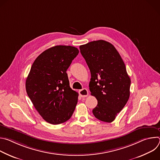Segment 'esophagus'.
Listing matches in <instances>:
<instances>
[{
  "mask_svg": "<svg viewBox=\"0 0 160 160\" xmlns=\"http://www.w3.org/2000/svg\"><path fill=\"white\" fill-rule=\"evenodd\" d=\"M79 94L82 98H85L88 96V90L86 88H83L82 90H79Z\"/></svg>",
  "mask_w": 160,
  "mask_h": 160,
  "instance_id": "obj_1",
  "label": "esophagus"
}]
</instances>
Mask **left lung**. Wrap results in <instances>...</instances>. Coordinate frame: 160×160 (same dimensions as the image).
<instances>
[{
	"instance_id": "left-lung-1",
	"label": "left lung",
	"mask_w": 160,
	"mask_h": 160,
	"mask_svg": "<svg viewBox=\"0 0 160 160\" xmlns=\"http://www.w3.org/2000/svg\"><path fill=\"white\" fill-rule=\"evenodd\" d=\"M91 74L89 89L98 100L92 112L98 120L111 123L127 104L130 79L125 63L113 45L105 40L80 46Z\"/></svg>"
}]
</instances>
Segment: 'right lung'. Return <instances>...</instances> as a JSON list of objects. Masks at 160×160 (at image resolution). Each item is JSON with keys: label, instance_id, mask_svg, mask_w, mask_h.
I'll return each mask as SVG.
<instances>
[{"label": "right lung", "instance_id": "add662e5", "mask_svg": "<svg viewBox=\"0 0 160 160\" xmlns=\"http://www.w3.org/2000/svg\"><path fill=\"white\" fill-rule=\"evenodd\" d=\"M79 52L70 45H56L41 53L26 80V90L35 108L47 122L58 125L72 116L78 94L70 87L66 70Z\"/></svg>", "mask_w": 160, "mask_h": 160}]
</instances>
